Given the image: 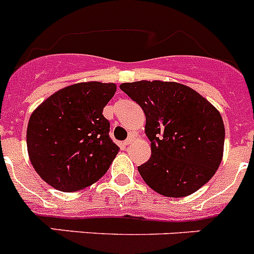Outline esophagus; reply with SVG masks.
<instances>
[{"mask_svg": "<svg viewBox=\"0 0 254 254\" xmlns=\"http://www.w3.org/2000/svg\"><path fill=\"white\" fill-rule=\"evenodd\" d=\"M133 140H134L133 136H129V137L127 138V140H126L125 142H123V145H125V146H128V145H131V143L133 142Z\"/></svg>", "mask_w": 254, "mask_h": 254, "instance_id": "obj_1", "label": "esophagus"}]
</instances>
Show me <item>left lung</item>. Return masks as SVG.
Segmentation results:
<instances>
[{
    "label": "left lung",
    "instance_id": "left-lung-1",
    "mask_svg": "<svg viewBox=\"0 0 254 254\" xmlns=\"http://www.w3.org/2000/svg\"><path fill=\"white\" fill-rule=\"evenodd\" d=\"M142 108L150 160L137 168L150 188L165 197H186L206 185L223 160L221 114L196 90L173 81L121 84Z\"/></svg>",
    "mask_w": 254,
    "mask_h": 254
}]
</instances>
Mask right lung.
Wrapping results in <instances>:
<instances>
[{"label":"right lung","mask_w":254,"mask_h":254,"mask_svg":"<svg viewBox=\"0 0 254 254\" xmlns=\"http://www.w3.org/2000/svg\"><path fill=\"white\" fill-rule=\"evenodd\" d=\"M116 90L113 82H78L52 94L31 113L29 159L46 183L75 192L107 173L120 147L109 137L103 108Z\"/></svg>","instance_id":"right-lung-1"}]
</instances>
